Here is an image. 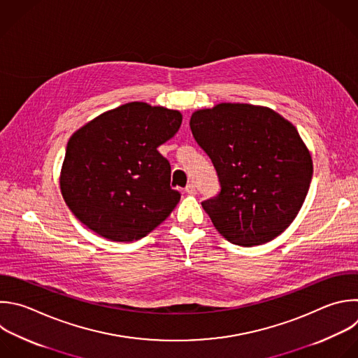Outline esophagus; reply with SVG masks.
I'll return each mask as SVG.
<instances>
[{"instance_id":"1","label":"esophagus","mask_w":358,"mask_h":358,"mask_svg":"<svg viewBox=\"0 0 358 358\" xmlns=\"http://www.w3.org/2000/svg\"><path fill=\"white\" fill-rule=\"evenodd\" d=\"M185 191H187L189 195H195V194H196V188H195V185H194L192 182H189V184L185 187Z\"/></svg>"}]
</instances>
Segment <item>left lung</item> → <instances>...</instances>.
Instances as JSON below:
<instances>
[{
    "mask_svg": "<svg viewBox=\"0 0 358 358\" xmlns=\"http://www.w3.org/2000/svg\"><path fill=\"white\" fill-rule=\"evenodd\" d=\"M196 143L216 169L220 192L202 202L230 243L271 242L296 217L313 163L296 128L271 108L222 102L191 115Z\"/></svg>",
    "mask_w": 358,
    "mask_h": 358,
    "instance_id": "obj_1",
    "label": "left lung"
}]
</instances>
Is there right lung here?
<instances>
[{
    "label": "right lung",
    "instance_id": "right-lung-1",
    "mask_svg": "<svg viewBox=\"0 0 358 358\" xmlns=\"http://www.w3.org/2000/svg\"><path fill=\"white\" fill-rule=\"evenodd\" d=\"M177 109L128 102L91 119L69 139L62 195L74 216L112 242L138 241L180 201L157 148L180 129Z\"/></svg>",
    "mask_w": 358,
    "mask_h": 358
}]
</instances>
